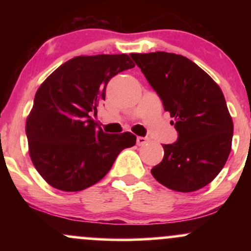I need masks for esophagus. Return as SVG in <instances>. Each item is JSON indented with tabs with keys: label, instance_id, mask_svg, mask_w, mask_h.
Instances as JSON below:
<instances>
[{
	"label": "esophagus",
	"instance_id": "obj_1",
	"mask_svg": "<svg viewBox=\"0 0 251 251\" xmlns=\"http://www.w3.org/2000/svg\"><path fill=\"white\" fill-rule=\"evenodd\" d=\"M148 143V138H145V137H137V144L139 146H142V145H144V144H146Z\"/></svg>",
	"mask_w": 251,
	"mask_h": 251
}]
</instances>
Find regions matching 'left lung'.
Returning a JSON list of instances; mask_svg holds the SVG:
<instances>
[{
    "instance_id": "obj_1",
    "label": "left lung",
    "mask_w": 251,
    "mask_h": 251,
    "mask_svg": "<svg viewBox=\"0 0 251 251\" xmlns=\"http://www.w3.org/2000/svg\"><path fill=\"white\" fill-rule=\"evenodd\" d=\"M131 56L178 131L177 142L163 145L164 158L152 168V176L174 191L204 188L220 174L231 151L234 124L223 92L208 73L183 55L154 51Z\"/></svg>"
}]
</instances>
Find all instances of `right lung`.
Wrapping results in <instances>:
<instances>
[{"mask_svg":"<svg viewBox=\"0 0 251 251\" xmlns=\"http://www.w3.org/2000/svg\"><path fill=\"white\" fill-rule=\"evenodd\" d=\"M134 66L127 54L80 55L41 83L25 134L31 162L50 186L66 192L89 188L107 175L124 149L134 145L131 132L103 133L92 118L111 77Z\"/></svg>","mask_w":251,"mask_h":251,"instance_id":"add662e5","label":"right lung"}]
</instances>
